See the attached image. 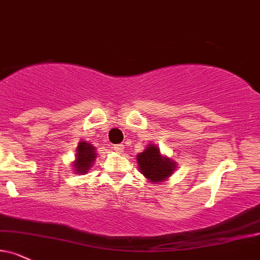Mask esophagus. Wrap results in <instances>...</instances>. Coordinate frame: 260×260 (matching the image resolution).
Listing matches in <instances>:
<instances>
[{"label":"esophagus","instance_id":"esophagus-1","mask_svg":"<svg viewBox=\"0 0 260 260\" xmlns=\"http://www.w3.org/2000/svg\"><path fill=\"white\" fill-rule=\"evenodd\" d=\"M124 148H125L124 145H114V146H113V149L115 150V152H118V153L123 152Z\"/></svg>","mask_w":260,"mask_h":260}]
</instances>
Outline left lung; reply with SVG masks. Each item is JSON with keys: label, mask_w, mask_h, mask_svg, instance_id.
Listing matches in <instances>:
<instances>
[{"label": "left lung", "mask_w": 260, "mask_h": 260, "mask_svg": "<svg viewBox=\"0 0 260 260\" xmlns=\"http://www.w3.org/2000/svg\"><path fill=\"white\" fill-rule=\"evenodd\" d=\"M136 160L141 174L153 184H161L171 177L177 168L175 160L161 154L159 147L153 143L147 146L143 152L139 153Z\"/></svg>", "instance_id": "8db88e82"}]
</instances>
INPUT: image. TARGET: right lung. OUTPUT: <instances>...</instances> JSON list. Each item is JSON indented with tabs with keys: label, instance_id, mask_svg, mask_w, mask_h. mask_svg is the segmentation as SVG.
Returning <instances> with one entry per match:
<instances>
[{
	"label": "right lung",
	"instance_id": "1",
	"mask_svg": "<svg viewBox=\"0 0 260 260\" xmlns=\"http://www.w3.org/2000/svg\"><path fill=\"white\" fill-rule=\"evenodd\" d=\"M96 155V148L91 143L86 142V141H81L77 146L75 161L72 162V171L77 175H84L90 170L94 164Z\"/></svg>",
	"mask_w": 260,
	"mask_h": 260
}]
</instances>
